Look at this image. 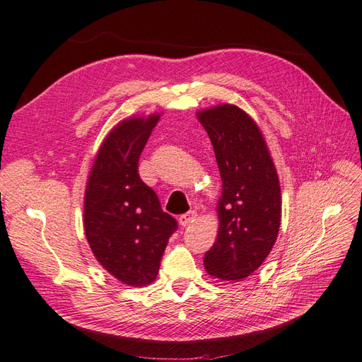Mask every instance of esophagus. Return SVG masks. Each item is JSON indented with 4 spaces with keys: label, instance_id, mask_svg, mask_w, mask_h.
I'll use <instances>...</instances> for the list:
<instances>
[{
    "label": "esophagus",
    "instance_id": "1",
    "mask_svg": "<svg viewBox=\"0 0 362 362\" xmlns=\"http://www.w3.org/2000/svg\"><path fill=\"white\" fill-rule=\"evenodd\" d=\"M195 218H197V212H194V211H189V212L183 214V215L179 218V223H180V226H182V227L191 226V224L194 223V221H195Z\"/></svg>",
    "mask_w": 362,
    "mask_h": 362
}]
</instances>
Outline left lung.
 <instances>
[{"label": "left lung", "instance_id": "1", "mask_svg": "<svg viewBox=\"0 0 362 362\" xmlns=\"http://www.w3.org/2000/svg\"><path fill=\"white\" fill-rule=\"evenodd\" d=\"M211 138L223 197L219 231L204 255L206 271L219 279L251 275L271 252L281 221V189L264 138L250 115L235 105L198 112Z\"/></svg>", "mask_w": 362, "mask_h": 362}]
</instances>
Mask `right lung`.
Segmentation results:
<instances>
[{
  "label": "right lung",
  "mask_w": 362,
  "mask_h": 362,
  "mask_svg": "<svg viewBox=\"0 0 362 362\" xmlns=\"http://www.w3.org/2000/svg\"><path fill=\"white\" fill-rule=\"evenodd\" d=\"M158 120L155 114L115 126L99 150L86 189L90 248L105 269L129 286L153 281L168 239L179 227L138 174L139 155Z\"/></svg>",
  "instance_id": "add662e5"
}]
</instances>
